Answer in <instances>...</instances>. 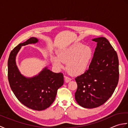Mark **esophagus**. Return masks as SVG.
I'll return each instance as SVG.
<instances>
[{"mask_svg": "<svg viewBox=\"0 0 128 128\" xmlns=\"http://www.w3.org/2000/svg\"><path fill=\"white\" fill-rule=\"evenodd\" d=\"M71 78H70L68 77V76H65V81H66V82H69V81H71Z\"/></svg>", "mask_w": 128, "mask_h": 128, "instance_id": "1", "label": "esophagus"}]
</instances>
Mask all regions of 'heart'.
Here are the masks:
<instances>
[{
  "instance_id": "heart-1",
  "label": "heart",
  "mask_w": 128,
  "mask_h": 128,
  "mask_svg": "<svg viewBox=\"0 0 128 128\" xmlns=\"http://www.w3.org/2000/svg\"><path fill=\"white\" fill-rule=\"evenodd\" d=\"M93 55L92 49L82 43H74L69 47L59 50L58 56H52V63L58 69L63 68L64 62H67L66 68L69 74L78 76L88 69Z\"/></svg>"
}]
</instances>
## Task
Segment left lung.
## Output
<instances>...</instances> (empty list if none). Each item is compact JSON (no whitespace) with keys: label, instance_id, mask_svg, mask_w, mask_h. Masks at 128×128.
I'll use <instances>...</instances> for the list:
<instances>
[{"label":"left lung","instance_id":"left-lung-1","mask_svg":"<svg viewBox=\"0 0 128 128\" xmlns=\"http://www.w3.org/2000/svg\"><path fill=\"white\" fill-rule=\"evenodd\" d=\"M92 40L97 42V46L88 69L75 78L78 84L75 100L86 108L104 104L113 94L119 80L116 52L105 37Z\"/></svg>","mask_w":128,"mask_h":128}]
</instances>
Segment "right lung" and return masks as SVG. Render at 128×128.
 <instances>
[{
	"mask_svg": "<svg viewBox=\"0 0 128 128\" xmlns=\"http://www.w3.org/2000/svg\"><path fill=\"white\" fill-rule=\"evenodd\" d=\"M38 42L37 38L31 37L13 49L8 59V76L10 88L19 101L30 109L42 110L54 101L57 90L64 84V76L61 72H52L47 66L34 77L21 74L16 63L17 54L22 46Z\"/></svg>",
	"mask_w": 128,
	"mask_h": 128,
	"instance_id": "1",
	"label": "right lung"
}]
</instances>
